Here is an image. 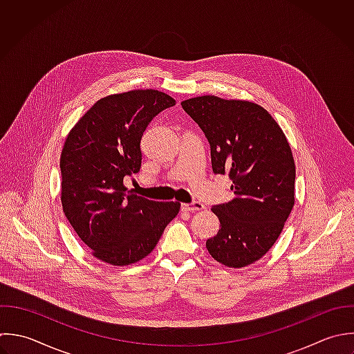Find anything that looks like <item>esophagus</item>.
Masks as SVG:
<instances>
[{"instance_id":"1","label":"esophagus","mask_w":354,"mask_h":354,"mask_svg":"<svg viewBox=\"0 0 354 354\" xmlns=\"http://www.w3.org/2000/svg\"><path fill=\"white\" fill-rule=\"evenodd\" d=\"M205 205L200 201H193V203H189V204H182V211H189V212H197V211H201L204 209Z\"/></svg>"}]
</instances>
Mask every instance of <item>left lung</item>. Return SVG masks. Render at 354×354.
Listing matches in <instances>:
<instances>
[{"label":"left lung","instance_id":"obj_1","mask_svg":"<svg viewBox=\"0 0 354 354\" xmlns=\"http://www.w3.org/2000/svg\"><path fill=\"white\" fill-rule=\"evenodd\" d=\"M211 146L214 174L229 175L234 198L212 207L221 230L207 240L219 263L244 268L279 239L295 201V162L274 118L245 100L198 96L182 102Z\"/></svg>","mask_w":354,"mask_h":354}]
</instances>
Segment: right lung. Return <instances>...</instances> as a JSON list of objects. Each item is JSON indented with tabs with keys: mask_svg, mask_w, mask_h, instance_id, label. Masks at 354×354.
Listing matches in <instances>:
<instances>
[{
	"mask_svg": "<svg viewBox=\"0 0 354 354\" xmlns=\"http://www.w3.org/2000/svg\"><path fill=\"white\" fill-rule=\"evenodd\" d=\"M176 102L154 89L97 100L68 133L62 157V205L93 257L115 266L147 257L179 203L133 194L122 185L139 172L140 140L151 120Z\"/></svg>",
	"mask_w": 354,
	"mask_h": 354,
	"instance_id": "right-lung-1",
	"label": "right lung"
}]
</instances>
